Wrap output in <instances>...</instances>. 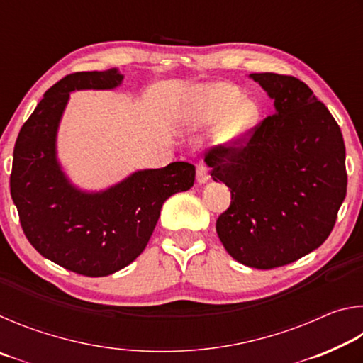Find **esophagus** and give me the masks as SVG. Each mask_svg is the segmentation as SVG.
Returning <instances> with one entry per match:
<instances>
[{
  "instance_id": "1",
  "label": "esophagus",
  "mask_w": 363,
  "mask_h": 363,
  "mask_svg": "<svg viewBox=\"0 0 363 363\" xmlns=\"http://www.w3.org/2000/svg\"><path fill=\"white\" fill-rule=\"evenodd\" d=\"M210 181V173H208V168L205 164H199L196 167V182L199 184H206Z\"/></svg>"
}]
</instances>
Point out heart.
Returning a JSON list of instances; mask_svg holds the SVG:
<instances>
[{"label":"heart","mask_w":363,"mask_h":363,"mask_svg":"<svg viewBox=\"0 0 363 363\" xmlns=\"http://www.w3.org/2000/svg\"><path fill=\"white\" fill-rule=\"evenodd\" d=\"M259 106L243 97L237 86L219 82L201 84L184 96L181 121L189 130L216 126L214 140L224 149L242 144L259 121Z\"/></svg>","instance_id":"heart-1"}]
</instances>
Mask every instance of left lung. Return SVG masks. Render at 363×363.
Returning <instances> with one entry per match:
<instances>
[{
    "label": "left lung",
    "mask_w": 363,
    "mask_h": 363,
    "mask_svg": "<svg viewBox=\"0 0 363 363\" xmlns=\"http://www.w3.org/2000/svg\"><path fill=\"white\" fill-rule=\"evenodd\" d=\"M275 112L237 149L205 162L230 189L216 232L233 259L256 269L298 261L320 247L346 196V149L328 108L301 79L251 73Z\"/></svg>",
    "instance_id": "1"
}]
</instances>
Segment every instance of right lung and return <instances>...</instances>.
Wrapping results in <instances>:
<instances>
[{"instance_id":"right-lung-1","label":"right lung","mask_w":363,"mask_h":363,"mask_svg":"<svg viewBox=\"0 0 363 363\" xmlns=\"http://www.w3.org/2000/svg\"><path fill=\"white\" fill-rule=\"evenodd\" d=\"M123 78L110 69L60 79L23 123L12 158L11 195L28 242L46 259L88 277H106L136 259L164 201L195 181V167L186 162L139 169L99 192L78 189L67 177L57 131L70 93L115 89Z\"/></svg>"}]
</instances>
